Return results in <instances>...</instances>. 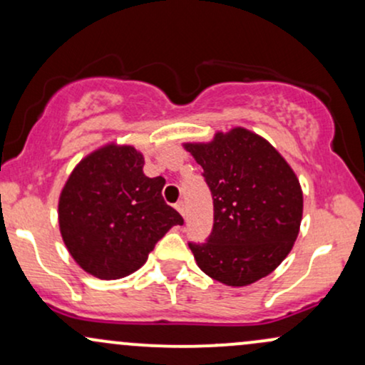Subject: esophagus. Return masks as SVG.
Returning <instances> with one entry per match:
<instances>
[{
  "label": "esophagus",
  "instance_id": "esophagus-1",
  "mask_svg": "<svg viewBox=\"0 0 365 365\" xmlns=\"http://www.w3.org/2000/svg\"><path fill=\"white\" fill-rule=\"evenodd\" d=\"M175 209L178 210L180 214H182L183 217H185V204H183V200H180V202H177V204H175Z\"/></svg>",
  "mask_w": 365,
  "mask_h": 365
}]
</instances>
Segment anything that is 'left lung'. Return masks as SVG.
<instances>
[{
  "label": "left lung",
  "mask_w": 365,
  "mask_h": 365,
  "mask_svg": "<svg viewBox=\"0 0 365 365\" xmlns=\"http://www.w3.org/2000/svg\"><path fill=\"white\" fill-rule=\"evenodd\" d=\"M183 148L204 170L214 200L207 243H188L199 269L231 287L267 277L299 235L302 190L294 170L269 140L245 127Z\"/></svg>",
  "instance_id": "left-lung-1"
}]
</instances>
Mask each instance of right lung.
I'll list each match as a JSON object with an SVG mask.
<instances>
[{"instance_id":"add662e5","label":"right lung","mask_w":365,"mask_h":365,"mask_svg":"<svg viewBox=\"0 0 365 365\" xmlns=\"http://www.w3.org/2000/svg\"><path fill=\"white\" fill-rule=\"evenodd\" d=\"M144 156L108 143L83 158L66 180L57 216L68 252L102 280L130 275L183 219L163 200L165 178L144 175Z\"/></svg>"}]
</instances>
